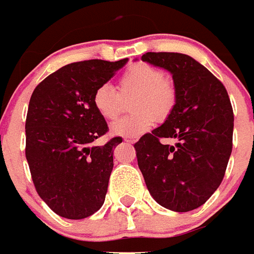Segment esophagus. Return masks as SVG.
Wrapping results in <instances>:
<instances>
[{"label": "esophagus", "mask_w": 254, "mask_h": 254, "mask_svg": "<svg viewBox=\"0 0 254 254\" xmlns=\"http://www.w3.org/2000/svg\"><path fill=\"white\" fill-rule=\"evenodd\" d=\"M125 140L127 141V143L133 144V143H136V141H137V137H126Z\"/></svg>", "instance_id": "1"}]
</instances>
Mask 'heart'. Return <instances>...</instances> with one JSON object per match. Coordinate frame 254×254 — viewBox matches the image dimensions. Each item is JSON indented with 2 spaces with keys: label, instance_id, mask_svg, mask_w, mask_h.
I'll return each instance as SVG.
<instances>
[{
  "label": "heart",
  "instance_id": "obj_1",
  "mask_svg": "<svg viewBox=\"0 0 254 254\" xmlns=\"http://www.w3.org/2000/svg\"><path fill=\"white\" fill-rule=\"evenodd\" d=\"M118 93L111 85L102 84L93 93V106L106 121H114L123 107V99L131 98L135 113L113 123L111 131L126 137L139 136L149 129L156 118L164 121L173 113L177 103L174 81L159 68L136 63L129 65L118 80Z\"/></svg>",
  "mask_w": 254,
  "mask_h": 254
}]
</instances>
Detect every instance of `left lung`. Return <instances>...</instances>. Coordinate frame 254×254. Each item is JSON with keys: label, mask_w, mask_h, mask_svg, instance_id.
I'll return each instance as SVG.
<instances>
[{"label": "left lung", "mask_w": 254, "mask_h": 254, "mask_svg": "<svg viewBox=\"0 0 254 254\" xmlns=\"http://www.w3.org/2000/svg\"><path fill=\"white\" fill-rule=\"evenodd\" d=\"M143 62L173 74L177 103L164 125L135 143L137 165L155 200L188 212L222 184L232 152L233 110L222 81L184 54L147 52ZM176 138V146L162 143Z\"/></svg>", "instance_id": "obj_1"}]
</instances>
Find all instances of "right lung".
I'll return each mask as SVG.
<instances>
[{"label": "right lung", "mask_w": 254, "mask_h": 254, "mask_svg": "<svg viewBox=\"0 0 254 254\" xmlns=\"http://www.w3.org/2000/svg\"><path fill=\"white\" fill-rule=\"evenodd\" d=\"M127 63L84 60L51 73L32 92L26 118V159L36 192L66 219L88 218L102 207L113 152L121 136L95 147L109 126L93 106V93Z\"/></svg>", "instance_id": "right-lung-1"}]
</instances>
